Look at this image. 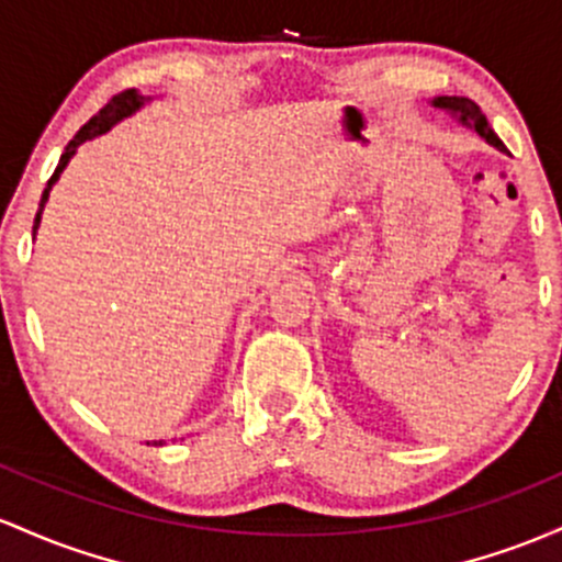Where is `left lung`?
Segmentation results:
<instances>
[{
	"label": "left lung",
	"instance_id": "8db88e82",
	"mask_svg": "<svg viewBox=\"0 0 562 562\" xmlns=\"http://www.w3.org/2000/svg\"><path fill=\"white\" fill-rule=\"evenodd\" d=\"M431 106L451 111V114L459 116L461 125L472 127V131L477 133L480 138H485V140H488L491 146H496V149H502V151H504L502 138H498V135L491 131V125H488V120H485V114H483V111H480L477 103L470 101V98H459V95H440V98H435V101H431Z\"/></svg>",
	"mask_w": 562,
	"mask_h": 562
}]
</instances>
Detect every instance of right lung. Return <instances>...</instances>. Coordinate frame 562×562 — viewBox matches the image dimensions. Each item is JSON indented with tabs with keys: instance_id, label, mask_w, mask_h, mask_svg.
<instances>
[{
	"instance_id": "1",
	"label": "right lung",
	"mask_w": 562,
	"mask_h": 562,
	"mask_svg": "<svg viewBox=\"0 0 562 562\" xmlns=\"http://www.w3.org/2000/svg\"><path fill=\"white\" fill-rule=\"evenodd\" d=\"M146 101H149V98L140 95L138 90H125V92H120V95L111 98V101L106 103V106H103L101 111H98V114L92 116V120L88 122V125L79 127V133L74 135V138L69 140V146H66V151L60 154L58 168H55V172L50 176V181H47L45 191H42L40 211H36V218H34V234H36V229H40L42 211H45V202H47V196H50V189L55 187V181H58L60 172H64L66 165H69V159L74 157V151H77V146H79V144H85V140L95 138V135H103L106 131H111V127H114L116 122H122V120H125V116L135 114V111H138L140 106H144Z\"/></svg>"
}]
</instances>
